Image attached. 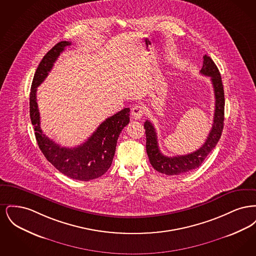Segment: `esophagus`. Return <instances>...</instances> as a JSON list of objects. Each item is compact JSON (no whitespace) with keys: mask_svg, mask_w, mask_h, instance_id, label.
<instances>
[{"mask_svg":"<svg viewBox=\"0 0 256 256\" xmlns=\"http://www.w3.org/2000/svg\"><path fill=\"white\" fill-rule=\"evenodd\" d=\"M143 115H144V110L142 108V106H135L132 108V116L134 119L139 120V119H141L143 117Z\"/></svg>","mask_w":256,"mask_h":256,"instance_id":"obj_1","label":"esophagus"}]
</instances>
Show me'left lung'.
<instances>
[{
    "mask_svg": "<svg viewBox=\"0 0 256 256\" xmlns=\"http://www.w3.org/2000/svg\"><path fill=\"white\" fill-rule=\"evenodd\" d=\"M200 74L210 76L215 94V112L213 124L207 136L206 141L202 146L194 152L185 156H176L172 158L165 156L160 152L156 132L154 124L148 120H146L144 124V128L146 130V154L150 162L154 169L167 176L182 174L198 168L204 159L206 158L207 156L216 146L222 135L224 120V86L222 82L220 74L216 64L206 54L204 56V64Z\"/></svg>",
    "mask_w": 256,
    "mask_h": 256,
    "instance_id": "obj_1",
    "label": "left lung"
}]
</instances>
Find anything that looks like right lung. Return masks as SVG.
<instances>
[{
	"mask_svg": "<svg viewBox=\"0 0 256 256\" xmlns=\"http://www.w3.org/2000/svg\"><path fill=\"white\" fill-rule=\"evenodd\" d=\"M71 42L61 41L45 54L37 67L30 94V116L39 148L45 158L63 174L88 182L102 176L111 166L118 137L130 122V108H124L98 126L84 144L74 148L61 146L43 134L36 102L37 87L47 78L54 63Z\"/></svg>",
	"mask_w": 256,
	"mask_h": 256,
	"instance_id": "1",
	"label": "right lung"
}]
</instances>
